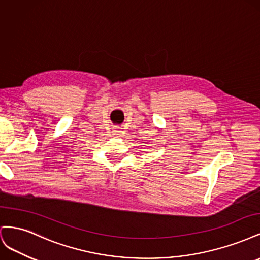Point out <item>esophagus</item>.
<instances>
[{"instance_id":"esophagus-1","label":"esophagus","mask_w":260,"mask_h":260,"mask_svg":"<svg viewBox=\"0 0 260 260\" xmlns=\"http://www.w3.org/2000/svg\"><path fill=\"white\" fill-rule=\"evenodd\" d=\"M120 132H121V131H120L119 129H115V130H114V135H115V136H119Z\"/></svg>"}]
</instances>
